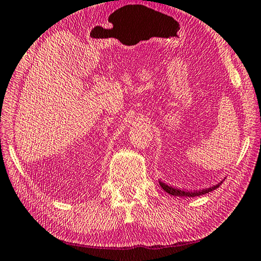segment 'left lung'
I'll return each mask as SVG.
<instances>
[{"mask_svg":"<svg viewBox=\"0 0 261 261\" xmlns=\"http://www.w3.org/2000/svg\"><path fill=\"white\" fill-rule=\"evenodd\" d=\"M222 184V181L220 184H218L217 186H213L211 188H207V189H203V190H196V191H185V190H181V189H176V188H173V187L167 186L166 184H164V182L159 181V185H161L162 188L166 191L167 194L173 195V196H181V197H196V196H200V195H205V194H208L210 191H213L216 190L217 188L220 187V185Z\"/></svg>","mask_w":261,"mask_h":261,"instance_id":"1","label":"left lung"}]
</instances>
